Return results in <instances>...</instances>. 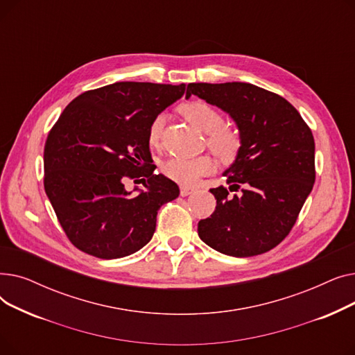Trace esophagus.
Returning <instances> with one entry per match:
<instances>
[{
	"mask_svg": "<svg viewBox=\"0 0 355 355\" xmlns=\"http://www.w3.org/2000/svg\"><path fill=\"white\" fill-rule=\"evenodd\" d=\"M193 193V189H190V187H184V185H182V187L180 189V194L182 196V197H187V196H190Z\"/></svg>",
	"mask_w": 355,
	"mask_h": 355,
	"instance_id": "1",
	"label": "esophagus"
}]
</instances>
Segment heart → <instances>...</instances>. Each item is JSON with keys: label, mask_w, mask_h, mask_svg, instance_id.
Segmentation results:
<instances>
[{"label": "heart", "mask_w": 355, "mask_h": 355, "mask_svg": "<svg viewBox=\"0 0 355 355\" xmlns=\"http://www.w3.org/2000/svg\"><path fill=\"white\" fill-rule=\"evenodd\" d=\"M181 115L194 128L206 134V144L211 151L223 161H230L236 157L240 139L233 129L225 125V116L221 112L202 101H191L180 106ZM164 115H157L148 128V142L151 146H158L161 139ZM216 164L209 155L194 158L171 157L162 164V173L173 181L182 185H193L201 177L214 171Z\"/></svg>", "instance_id": "b5f03b06"}]
</instances>
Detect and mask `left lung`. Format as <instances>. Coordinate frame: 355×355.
Returning a JSON list of instances; mask_svg holds the SVG:
<instances>
[{
	"label": "left lung",
	"mask_w": 355,
	"mask_h": 355,
	"mask_svg": "<svg viewBox=\"0 0 355 355\" xmlns=\"http://www.w3.org/2000/svg\"><path fill=\"white\" fill-rule=\"evenodd\" d=\"M198 96L229 114L240 146L225 171L227 189H211L214 213L198 221V236L211 249L234 257L262 254L289 234L315 182L311 129L286 99L259 86L190 83Z\"/></svg>",
	"instance_id": "1"
}]
</instances>
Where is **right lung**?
Listing matches in <instances>:
<instances>
[{"label": "right lung", "instance_id": "1", "mask_svg": "<svg viewBox=\"0 0 355 355\" xmlns=\"http://www.w3.org/2000/svg\"><path fill=\"white\" fill-rule=\"evenodd\" d=\"M184 92L185 83L116 82L82 93L63 110L44 146V190L79 250L118 259L153 239L158 210L180 189L154 174L148 128ZM126 176L148 184L134 195L124 189Z\"/></svg>", "mask_w": 355, "mask_h": 355}]
</instances>
